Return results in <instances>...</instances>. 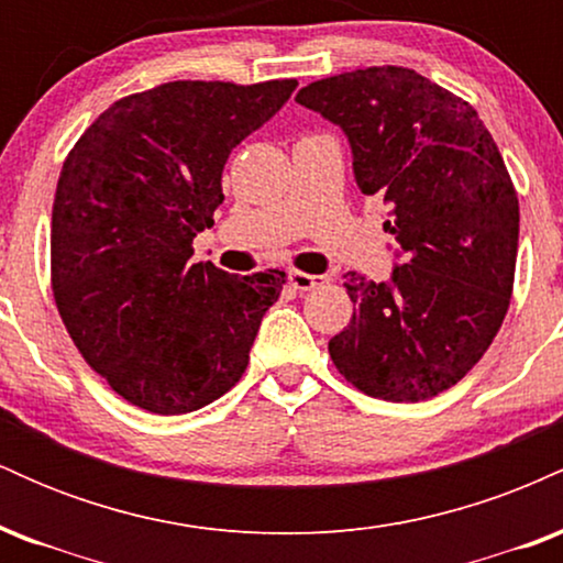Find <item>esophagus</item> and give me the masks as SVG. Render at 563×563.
<instances>
[{"mask_svg": "<svg viewBox=\"0 0 563 563\" xmlns=\"http://www.w3.org/2000/svg\"><path fill=\"white\" fill-rule=\"evenodd\" d=\"M288 280H290V286H294L296 290H312V288L322 286V283H325V277L301 273V269H290Z\"/></svg>", "mask_w": 563, "mask_h": 563, "instance_id": "esophagus-1", "label": "esophagus"}]
</instances>
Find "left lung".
I'll use <instances>...</instances> for the list:
<instances>
[{
	"label": "left lung",
	"instance_id": "1",
	"mask_svg": "<svg viewBox=\"0 0 563 563\" xmlns=\"http://www.w3.org/2000/svg\"><path fill=\"white\" fill-rule=\"evenodd\" d=\"M296 102L352 142L365 196L402 262L391 283L346 275L354 314L328 341L354 389L389 402L448 391L482 360L514 294L519 198L493 134L463 97L412 68L371 66L299 89Z\"/></svg>",
	"mask_w": 563,
	"mask_h": 563
}]
</instances>
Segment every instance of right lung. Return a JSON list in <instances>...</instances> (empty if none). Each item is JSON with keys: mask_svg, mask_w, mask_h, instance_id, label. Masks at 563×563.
I'll list each match as a JSON object with an SVG mask.
<instances>
[{"mask_svg": "<svg viewBox=\"0 0 563 563\" xmlns=\"http://www.w3.org/2000/svg\"><path fill=\"white\" fill-rule=\"evenodd\" d=\"M296 79L169 81L115 100L70 147L53 203L49 280L87 365L129 405L179 416L241 380L286 269L192 262L232 147Z\"/></svg>", "mask_w": 563, "mask_h": 563, "instance_id": "obj_1", "label": "right lung"}]
</instances>
